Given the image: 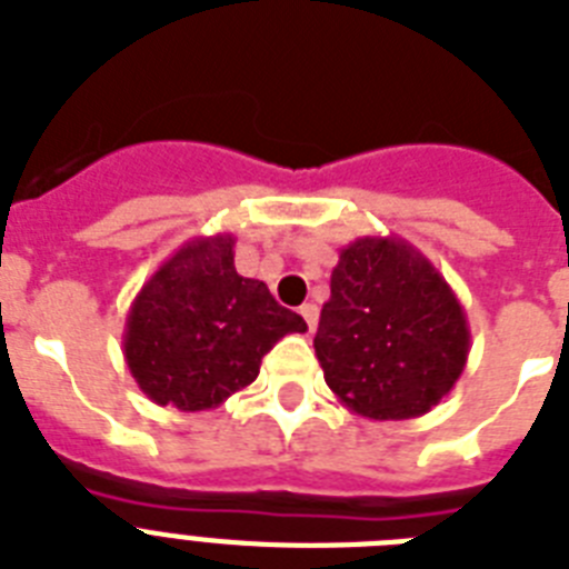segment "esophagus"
I'll use <instances>...</instances> for the list:
<instances>
[{
	"label": "esophagus",
	"instance_id": "34e87169",
	"mask_svg": "<svg viewBox=\"0 0 569 569\" xmlns=\"http://www.w3.org/2000/svg\"><path fill=\"white\" fill-rule=\"evenodd\" d=\"M299 313H302V319L305 322H308V331H317V322H319V308L313 302H308V305H302V308H299Z\"/></svg>",
	"mask_w": 569,
	"mask_h": 569
}]
</instances>
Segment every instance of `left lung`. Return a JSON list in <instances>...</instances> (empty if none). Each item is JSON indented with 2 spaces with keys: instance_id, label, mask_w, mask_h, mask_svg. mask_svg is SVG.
Here are the masks:
<instances>
[{
  "instance_id": "obj_1",
  "label": "left lung",
  "mask_w": 569,
  "mask_h": 569,
  "mask_svg": "<svg viewBox=\"0 0 569 569\" xmlns=\"http://www.w3.org/2000/svg\"><path fill=\"white\" fill-rule=\"evenodd\" d=\"M342 407L375 421L419 419L448 396L471 351L468 317L410 241L366 234L340 250L313 337Z\"/></svg>"
}]
</instances>
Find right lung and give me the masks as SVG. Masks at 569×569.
<instances>
[{"label":"right lung","instance_id":"1","mask_svg":"<svg viewBox=\"0 0 569 569\" xmlns=\"http://www.w3.org/2000/svg\"><path fill=\"white\" fill-rule=\"evenodd\" d=\"M264 281L234 270V234H197L136 293L124 322V360L159 407L214 410L258 378L284 335H305Z\"/></svg>","mask_w":569,"mask_h":569}]
</instances>
